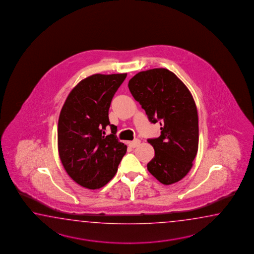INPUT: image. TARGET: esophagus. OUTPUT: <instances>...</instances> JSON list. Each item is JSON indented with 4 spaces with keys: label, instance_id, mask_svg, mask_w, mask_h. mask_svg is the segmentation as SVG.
<instances>
[{
    "label": "esophagus",
    "instance_id": "esophagus-1",
    "mask_svg": "<svg viewBox=\"0 0 254 254\" xmlns=\"http://www.w3.org/2000/svg\"><path fill=\"white\" fill-rule=\"evenodd\" d=\"M140 143V140L139 139H135V140H132V141H129V145L131 147V148H135V147H137V146L139 145Z\"/></svg>",
    "mask_w": 254,
    "mask_h": 254
}]
</instances>
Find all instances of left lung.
<instances>
[{"instance_id": "8db88e82", "label": "left lung", "mask_w": 254, "mask_h": 254, "mask_svg": "<svg viewBox=\"0 0 254 254\" xmlns=\"http://www.w3.org/2000/svg\"><path fill=\"white\" fill-rule=\"evenodd\" d=\"M128 86L149 121L161 125V135L147 140L155 151L147 169L162 184H175L189 173L198 151V112L192 95L164 68L138 72Z\"/></svg>"}]
</instances>
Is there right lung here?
<instances>
[{
    "mask_svg": "<svg viewBox=\"0 0 254 254\" xmlns=\"http://www.w3.org/2000/svg\"><path fill=\"white\" fill-rule=\"evenodd\" d=\"M127 73L93 74L76 85L58 122V151L66 173L87 189H99L117 173L127 146L110 124L109 108ZM110 127L111 135H106Z\"/></svg>",
    "mask_w": 254,
    "mask_h": 254,
    "instance_id": "obj_1",
    "label": "right lung"
}]
</instances>
